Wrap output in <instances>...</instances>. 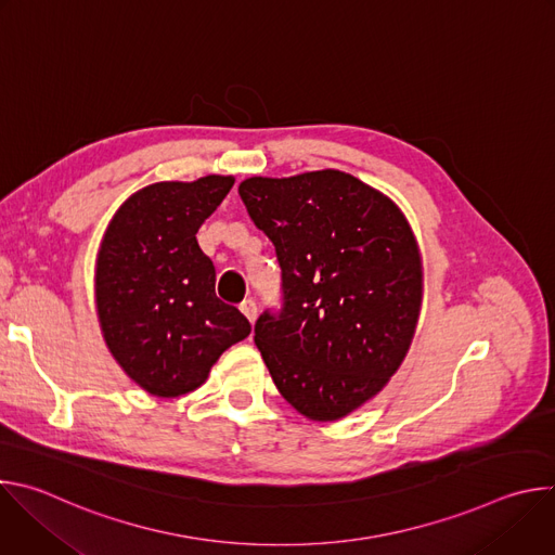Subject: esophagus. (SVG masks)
Masks as SVG:
<instances>
[{"mask_svg": "<svg viewBox=\"0 0 555 555\" xmlns=\"http://www.w3.org/2000/svg\"><path fill=\"white\" fill-rule=\"evenodd\" d=\"M240 309H242V313L246 315V319H248L250 323H255V319H257V302H255L253 298H246V300L240 305Z\"/></svg>", "mask_w": 555, "mask_h": 555, "instance_id": "1", "label": "esophagus"}]
</instances>
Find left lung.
I'll list each match as a JSON object with an SVG mask.
<instances>
[{"label": "left lung", "instance_id": "8db88e82", "mask_svg": "<svg viewBox=\"0 0 555 555\" xmlns=\"http://www.w3.org/2000/svg\"><path fill=\"white\" fill-rule=\"evenodd\" d=\"M240 195L283 279V307L259 315L255 345L298 413L336 422L409 353L424 289L415 234L386 195L336 169L248 178Z\"/></svg>", "mask_w": 555, "mask_h": 555}]
</instances>
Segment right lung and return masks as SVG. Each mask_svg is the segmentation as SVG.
<instances>
[{"mask_svg":"<svg viewBox=\"0 0 555 555\" xmlns=\"http://www.w3.org/2000/svg\"><path fill=\"white\" fill-rule=\"evenodd\" d=\"M232 176L157 182L109 221L96 259V309L107 349L157 398L202 386L219 356L250 336L246 315L215 294V266L197 244Z\"/></svg>","mask_w":555,"mask_h":555,"instance_id":"1","label":"right lung"}]
</instances>
